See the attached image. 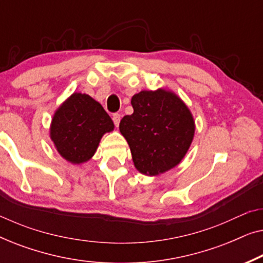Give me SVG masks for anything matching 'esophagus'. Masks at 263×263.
<instances>
[{"instance_id": "esophagus-1", "label": "esophagus", "mask_w": 263, "mask_h": 263, "mask_svg": "<svg viewBox=\"0 0 263 263\" xmlns=\"http://www.w3.org/2000/svg\"><path fill=\"white\" fill-rule=\"evenodd\" d=\"M112 121H114L115 125H116V127H118V125H120V122H121V115L120 114L112 115Z\"/></svg>"}]
</instances>
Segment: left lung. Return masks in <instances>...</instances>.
<instances>
[{"label": "left lung", "instance_id": "8db88e82", "mask_svg": "<svg viewBox=\"0 0 263 263\" xmlns=\"http://www.w3.org/2000/svg\"><path fill=\"white\" fill-rule=\"evenodd\" d=\"M134 112L121 120L134 166L147 176L164 174L181 163L192 145L195 121L185 103L168 89L133 96Z\"/></svg>", "mask_w": 263, "mask_h": 263}]
</instances>
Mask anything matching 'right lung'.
I'll return each instance as SVG.
<instances>
[{
	"mask_svg": "<svg viewBox=\"0 0 263 263\" xmlns=\"http://www.w3.org/2000/svg\"><path fill=\"white\" fill-rule=\"evenodd\" d=\"M114 128L112 120L97 100L75 92L53 114L50 139L61 157L79 165L95 156L100 139Z\"/></svg>",
	"mask_w": 263,
	"mask_h": 263,
	"instance_id": "1",
	"label": "right lung"
}]
</instances>
